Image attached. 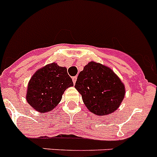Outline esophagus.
Here are the masks:
<instances>
[{"label":"esophagus","instance_id":"34e87169","mask_svg":"<svg viewBox=\"0 0 157 157\" xmlns=\"http://www.w3.org/2000/svg\"><path fill=\"white\" fill-rule=\"evenodd\" d=\"M76 80H77V76H75V77L72 78V81H73L74 84H75L76 82Z\"/></svg>","mask_w":157,"mask_h":157}]
</instances>
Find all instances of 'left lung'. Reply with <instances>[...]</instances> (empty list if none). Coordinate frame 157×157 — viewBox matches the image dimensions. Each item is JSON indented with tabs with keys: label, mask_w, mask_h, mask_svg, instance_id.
Segmentation results:
<instances>
[{
	"label": "left lung",
	"mask_w": 157,
	"mask_h": 157,
	"mask_svg": "<svg viewBox=\"0 0 157 157\" xmlns=\"http://www.w3.org/2000/svg\"><path fill=\"white\" fill-rule=\"evenodd\" d=\"M86 108L99 116L112 113L124 99V85L109 67L94 61L86 65L75 86Z\"/></svg>",
	"instance_id": "1"
}]
</instances>
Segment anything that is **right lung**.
Listing matches in <instances>:
<instances>
[{
	"mask_svg": "<svg viewBox=\"0 0 157 157\" xmlns=\"http://www.w3.org/2000/svg\"><path fill=\"white\" fill-rule=\"evenodd\" d=\"M73 86L67 68L52 63L39 69L31 78L26 100L40 113L50 112L61 101L66 90Z\"/></svg>",
	"mask_w": 157,
	"mask_h": 157,
	"instance_id": "right-lung-1",
	"label": "right lung"
}]
</instances>
